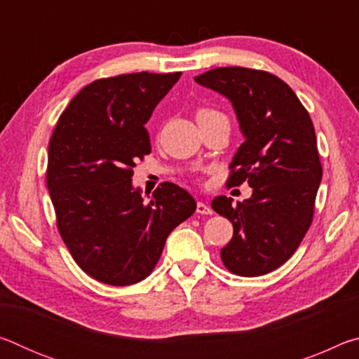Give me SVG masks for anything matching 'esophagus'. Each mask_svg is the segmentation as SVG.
I'll list each match as a JSON object with an SVG mask.
<instances>
[{
    "instance_id": "34e87169",
    "label": "esophagus",
    "mask_w": 359,
    "mask_h": 359,
    "mask_svg": "<svg viewBox=\"0 0 359 359\" xmlns=\"http://www.w3.org/2000/svg\"><path fill=\"white\" fill-rule=\"evenodd\" d=\"M196 212H198V214H201V215H210L212 214V209L209 208L208 204H204V203L199 201L196 204Z\"/></svg>"
}]
</instances>
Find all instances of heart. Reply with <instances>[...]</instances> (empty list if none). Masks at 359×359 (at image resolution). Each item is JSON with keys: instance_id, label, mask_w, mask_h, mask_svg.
Returning a JSON list of instances; mask_svg holds the SVG:
<instances>
[{"instance_id": "heart-1", "label": "heart", "mask_w": 359, "mask_h": 359, "mask_svg": "<svg viewBox=\"0 0 359 359\" xmlns=\"http://www.w3.org/2000/svg\"><path fill=\"white\" fill-rule=\"evenodd\" d=\"M217 117H224V115L222 112L215 111V109H209V107H201L196 111L198 123H201V121H205V120H210V118H217Z\"/></svg>"}]
</instances>
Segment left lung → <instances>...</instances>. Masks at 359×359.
I'll list each match as a JSON object with an SVG mask.
<instances>
[{"instance_id":"obj_1","label":"left lung","mask_w":359,"mask_h":359,"mask_svg":"<svg viewBox=\"0 0 359 359\" xmlns=\"http://www.w3.org/2000/svg\"><path fill=\"white\" fill-rule=\"evenodd\" d=\"M194 81L233 106L244 142L231 161L228 185L253 188L236 205L226 196L212 201L234 228L222 261L236 276H264L291 258L312 223L323 171L311 115L282 79L266 71L229 66Z\"/></svg>"}]
</instances>
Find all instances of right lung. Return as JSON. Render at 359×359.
<instances>
[{"instance_id":"right-lung-1","label":"right lung","mask_w":359,"mask_h":359,"mask_svg":"<svg viewBox=\"0 0 359 359\" xmlns=\"http://www.w3.org/2000/svg\"><path fill=\"white\" fill-rule=\"evenodd\" d=\"M180 72H135L82 88L48 142L47 188L66 247L95 280L125 287L144 280L171 231L196 201L171 182L145 201L133 168L150 154L145 123Z\"/></svg>"}]
</instances>
